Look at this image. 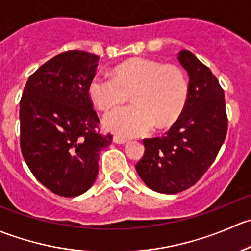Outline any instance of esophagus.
Segmentation results:
<instances>
[{
	"instance_id": "obj_1",
	"label": "esophagus",
	"mask_w": 251,
	"mask_h": 251,
	"mask_svg": "<svg viewBox=\"0 0 251 251\" xmlns=\"http://www.w3.org/2000/svg\"><path fill=\"white\" fill-rule=\"evenodd\" d=\"M113 141L115 142V143H118V144H125V143H127V142H128L127 138L121 137V136H114Z\"/></svg>"
}]
</instances>
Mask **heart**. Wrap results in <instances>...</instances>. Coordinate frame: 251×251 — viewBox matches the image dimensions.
Instances as JSON below:
<instances>
[{"instance_id":"obj_1","label":"heart","mask_w":251,"mask_h":251,"mask_svg":"<svg viewBox=\"0 0 251 251\" xmlns=\"http://www.w3.org/2000/svg\"><path fill=\"white\" fill-rule=\"evenodd\" d=\"M188 80L174 64L131 58L113 70V77L95 76L87 86L91 102L100 111L123 104L131 95L135 104L105 115L104 127L123 137L147 135L174 125L186 108Z\"/></svg>"}]
</instances>
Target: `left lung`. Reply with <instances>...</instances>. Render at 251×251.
<instances>
[{"instance_id": "1", "label": "left lung", "mask_w": 251, "mask_h": 251, "mask_svg": "<svg viewBox=\"0 0 251 251\" xmlns=\"http://www.w3.org/2000/svg\"><path fill=\"white\" fill-rule=\"evenodd\" d=\"M177 58L189 76L186 108L165 135L143 140L144 155L136 164L142 181L164 194L186 191L199 181L216 159L228 126L216 76L189 50Z\"/></svg>"}]
</instances>
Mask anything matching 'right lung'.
<instances>
[{"label": "right lung", "mask_w": 251, "mask_h": 251, "mask_svg": "<svg viewBox=\"0 0 251 251\" xmlns=\"http://www.w3.org/2000/svg\"><path fill=\"white\" fill-rule=\"evenodd\" d=\"M100 58L83 50L60 53L27 78L20 100V148L46 188L77 197L92 187L100 153L111 143L98 131L87 93Z\"/></svg>", "instance_id": "right-lung-1"}]
</instances>
